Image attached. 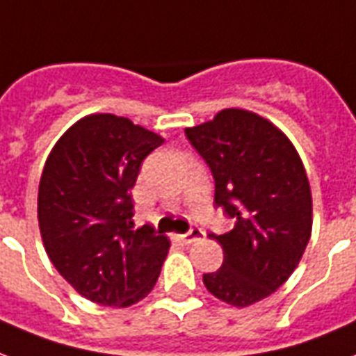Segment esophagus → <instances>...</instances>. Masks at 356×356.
I'll return each instance as SVG.
<instances>
[{
	"label": "esophagus",
	"mask_w": 356,
	"mask_h": 356,
	"mask_svg": "<svg viewBox=\"0 0 356 356\" xmlns=\"http://www.w3.org/2000/svg\"><path fill=\"white\" fill-rule=\"evenodd\" d=\"M203 237H205V232H203V229H200V227H192L188 233H184V235H181L179 238H181V243L183 244H192Z\"/></svg>",
	"instance_id": "1"
}]
</instances>
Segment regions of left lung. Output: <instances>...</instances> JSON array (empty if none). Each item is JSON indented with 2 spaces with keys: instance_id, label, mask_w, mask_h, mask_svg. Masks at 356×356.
<instances>
[{
  "instance_id": "1",
  "label": "left lung",
  "mask_w": 356,
  "mask_h": 356,
  "mask_svg": "<svg viewBox=\"0 0 356 356\" xmlns=\"http://www.w3.org/2000/svg\"><path fill=\"white\" fill-rule=\"evenodd\" d=\"M214 179V207L233 218L224 250L203 284L227 305L250 306L297 268L312 233V192L302 160L284 132L246 110H222L184 130Z\"/></svg>"
}]
</instances>
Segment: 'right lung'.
Wrapping results in <instances>:
<instances>
[{
  "instance_id": "add662e5",
  "label": "right lung",
  "mask_w": 356,
  "mask_h": 356,
  "mask_svg": "<svg viewBox=\"0 0 356 356\" xmlns=\"http://www.w3.org/2000/svg\"><path fill=\"white\" fill-rule=\"evenodd\" d=\"M164 140L130 119H80L54 145L39 184V227L46 254L81 297L130 306L159 280L170 241L132 229L130 190L142 162Z\"/></svg>"
}]
</instances>
